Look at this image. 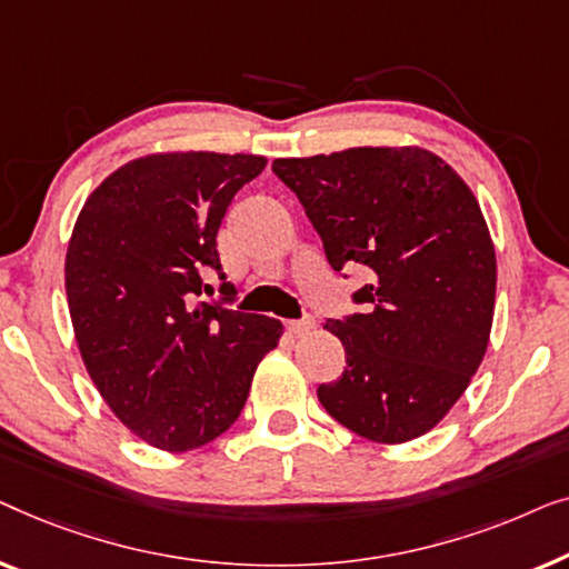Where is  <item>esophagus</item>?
<instances>
[{
  "instance_id": "34e87169",
  "label": "esophagus",
  "mask_w": 569,
  "mask_h": 569,
  "mask_svg": "<svg viewBox=\"0 0 569 569\" xmlns=\"http://www.w3.org/2000/svg\"><path fill=\"white\" fill-rule=\"evenodd\" d=\"M288 330H291L293 335H307V332L315 330V319H311V317L291 319V322H288Z\"/></svg>"
}]
</instances>
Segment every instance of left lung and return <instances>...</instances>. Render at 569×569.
Wrapping results in <instances>:
<instances>
[{"mask_svg": "<svg viewBox=\"0 0 569 569\" xmlns=\"http://www.w3.org/2000/svg\"><path fill=\"white\" fill-rule=\"evenodd\" d=\"M335 270L363 266V303L325 330L348 368L317 397L340 426L379 443L443 420L482 363L495 311V247L467 182L418 147H358L276 159Z\"/></svg>", "mask_w": 569, "mask_h": 569, "instance_id": "left-lung-1", "label": "left lung"}]
</instances>
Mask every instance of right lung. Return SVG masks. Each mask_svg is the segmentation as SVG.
Instances as JSON below:
<instances>
[{"instance_id":"add662e5","label":"right lung","mask_w":569,"mask_h":569,"mask_svg":"<svg viewBox=\"0 0 569 569\" xmlns=\"http://www.w3.org/2000/svg\"><path fill=\"white\" fill-rule=\"evenodd\" d=\"M268 159L216 151L149 154L87 198L67 250V299L77 346L110 410L162 451H190L234 426L254 368L283 325L198 301H231L216 234L237 190Z\"/></svg>"}]
</instances>
